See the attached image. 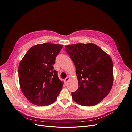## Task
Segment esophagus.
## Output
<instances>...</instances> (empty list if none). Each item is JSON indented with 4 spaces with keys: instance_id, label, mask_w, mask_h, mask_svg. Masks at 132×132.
<instances>
[{
    "instance_id": "34e87169",
    "label": "esophagus",
    "mask_w": 132,
    "mask_h": 132,
    "mask_svg": "<svg viewBox=\"0 0 132 132\" xmlns=\"http://www.w3.org/2000/svg\"><path fill=\"white\" fill-rule=\"evenodd\" d=\"M69 79H70V77H67L64 79V82L66 84V83L68 81V80H69Z\"/></svg>"
}]
</instances>
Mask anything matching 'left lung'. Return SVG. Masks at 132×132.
Returning <instances> with one entry per match:
<instances>
[{"instance_id":"1","label":"left lung","mask_w":132,"mask_h":132,"mask_svg":"<svg viewBox=\"0 0 132 132\" xmlns=\"http://www.w3.org/2000/svg\"><path fill=\"white\" fill-rule=\"evenodd\" d=\"M65 50L73 61L78 80L73 100L85 106L96 105L109 93L113 81L110 56L93 43L67 45Z\"/></svg>"}]
</instances>
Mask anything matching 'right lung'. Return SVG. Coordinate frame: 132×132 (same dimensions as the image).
Instances as JSON below:
<instances>
[{
	"label": "right lung",
	"mask_w": 132,
	"mask_h": 132,
	"mask_svg": "<svg viewBox=\"0 0 132 132\" xmlns=\"http://www.w3.org/2000/svg\"><path fill=\"white\" fill-rule=\"evenodd\" d=\"M63 45L52 43L38 44L30 48L19 66V79L22 92L33 104L47 106L54 103L63 82L54 70L57 56Z\"/></svg>",
	"instance_id": "add662e5"
}]
</instances>
